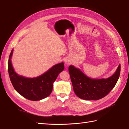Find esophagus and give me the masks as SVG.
<instances>
[{"label":"esophagus","instance_id":"1","mask_svg":"<svg viewBox=\"0 0 129 129\" xmlns=\"http://www.w3.org/2000/svg\"><path fill=\"white\" fill-rule=\"evenodd\" d=\"M65 62H66V64H70L69 61H65Z\"/></svg>","mask_w":129,"mask_h":129}]
</instances>
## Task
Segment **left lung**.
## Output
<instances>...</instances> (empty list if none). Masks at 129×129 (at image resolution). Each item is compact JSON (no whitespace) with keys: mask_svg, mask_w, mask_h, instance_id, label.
Masks as SVG:
<instances>
[{"mask_svg":"<svg viewBox=\"0 0 129 129\" xmlns=\"http://www.w3.org/2000/svg\"><path fill=\"white\" fill-rule=\"evenodd\" d=\"M69 72L75 94L82 99L96 100L105 97L115 86L120 76V65L113 75L105 79H90L72 65L69 67Z\"/></svg>","mask_w":129,"mask_h":129,"instance_id":"1","label":"left lung"}]
</instances>
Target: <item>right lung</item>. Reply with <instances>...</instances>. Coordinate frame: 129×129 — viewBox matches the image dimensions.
<instances>
[{
    "instance_id": "right-lung-1",
    "label": "right lung",
    "mask_w": 129,
    "mask_h": 129,
    "mask_svg": "<svg viewBox=\"0 0 129 129\" xmlns=\"http://www.w3.org/2000/svg\"><path fill=\"white\" fill-rule=\"evenodd\" d=\"M13 51H11L8 60V73L14 88L19 94L30 100H40L48 97L53 90L54 82L64 69V63L54 65L38 77L24 78L18 75L13 69L11 62Z\"/></svg>"
}]
</instances>
